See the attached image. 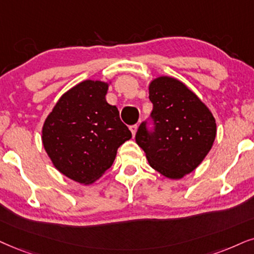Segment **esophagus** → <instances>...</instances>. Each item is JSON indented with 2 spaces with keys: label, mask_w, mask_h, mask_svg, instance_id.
Returning <instances> with one entry per match:
<instances>
[{
  "label": "esophagus",
  "mask_w": 254,
  "mask_h": 254,
  "mask_svg": "<svg viewBox=\"0 0 254 254\" xmlns=\"http://www.w3.org/2000/svg\"><path fill=\"white\" fill-rule=\"evenodd\" d=\"M137 125H131L130 127V131H131V133H132V137H134L136 136V132H137Z\"/></svg>",
  "instance_id": "1"
}]
</instances>
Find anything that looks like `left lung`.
Masks as SVG:
<instances>
[{
  "instance_id": "8db88e82",
  "label": "left lung",
  "mask_w": 254,
  "mask_h": 254,
  "mask_svg": "<svg viewBox=\"0 0 254 254\" xmlns=\"http://www.w3.org/2000/svg\"><path fill=\"white\" fill-rule=\"evenodd\" d=\"M155 131L142 124L136 143L150 166L169 179H182L200 165L217 136L216 118L185 83L159 76L149 84Z\"/></svg>"
}]
</instances>
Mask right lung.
Here are the masks:
<instances>
[{
  "instance_id": "1",
  "label": "right lung",
  "mask_w": 254,
  "mask_h": 254,
  "mask_svg": "<svg viewBox=\"0 0 254 254\" xmlns=\"http://www.w3.org/2000/svg\"><path fill=\"white\" fill-rule=\"evenodd\" d=\"M111 81L85 79L56 102L44 121L42 143L56 170L83 185L94 184L110 168L130 130L116 105L107 102Z\"/></svg>"
}]
</instances>
